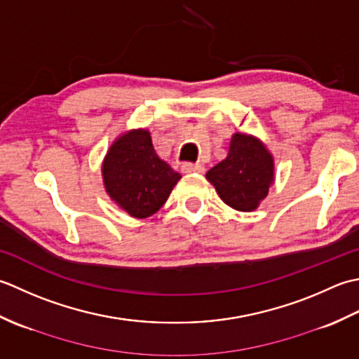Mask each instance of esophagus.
I'll use <instances>...</instances> for the list:
<instances>
[{
    "mask_svg": "<svg viewBox=\"0 0 359 359\" xmlns=\"http://www.w3.org/2000/svg\"><path fill=\"white\" fill-rule=\"evenodd\" d=\"M182 173H203L204 167L201 164H194V163H184L181 165Z\"/></svg>",
    "mask_w": 359,
    "mask_h": 359,
    "instance_id": "34e87169",
    "label": "esophagus"
}]
</instances>
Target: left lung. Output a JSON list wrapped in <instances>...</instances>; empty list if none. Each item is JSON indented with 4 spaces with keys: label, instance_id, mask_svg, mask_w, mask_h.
<instances>
[{
    "label": "left lung",
    "instance_id": "left-lung-1",
    "mask_svg": "<svg viewBox=\"0 0 359 359\" xmlns=\"http://www.w3.org/2000/svg\"><path fill=\"white\" fill-rule=\"evenodd\" d=\"M220 198L236 210L259 208L274 181V159L257 137L232 135L226 159L206 173Z\"/></svg>",
    "mask_w": 359,
    "mask_h": 359
}]
</instances>
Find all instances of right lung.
Instances as JSON below:
<instances>
[{
    "instance_id": "right-lung-1",
    "label": "right lung",
    "mask_w": 359,
    "mask_h": 359,
    "mask_svg": "<svg viewBox=\"0 0 359 359\" xmlns=\"http://www.w3.org/2000/svg\"><path fill=\"white\" fill-rule=\"evenodd\" d=\"M107 194L135 218H147L163 208L181 175L161 159L149 130L119 136L102 164Z\"/></svg>"
}]
</instances>
